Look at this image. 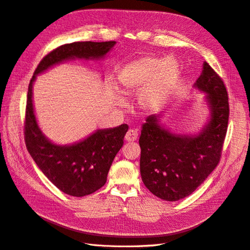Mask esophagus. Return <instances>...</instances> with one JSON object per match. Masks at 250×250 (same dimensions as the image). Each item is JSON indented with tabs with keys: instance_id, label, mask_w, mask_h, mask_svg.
<instances>
[{
	"instance_id": "1",
	"label": "esophagus",
	"mask_w": 250,
	"mask_h": 250,
	"mask_svg": "<svg viewBox=\"0 0 250 250\" xmlns=\"http://www.w3.org/2000/svg\"><path fill=\"white\" fill-rule=\"evenodd\" d=\"M138 139V132L134 129H129L125 134V140L127 142H134Z\"/></svg>"
}]
</instances>
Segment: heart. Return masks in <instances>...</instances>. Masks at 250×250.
Instances as JSON below:
<instances>
[{
  "mask_svg": "<svg viewBox=\"0 0 250 250\" xmlns=\"http://www.w3.org/2000/svg\"><path fill=\"white\" fill-rule=\"evenodd\" d=\"M178 75L174 59L144 57L127 64L119 75V82L126 94L139 90V103L145 110H156L167 101Z\"/></svg>",
  "mask_w": 250,
  "mask_h": 250,
  "instance_id": "b5f03b06",
  "label": "heart"
}]
</instances>
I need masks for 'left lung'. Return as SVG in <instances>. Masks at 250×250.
Wrapping results in <instances>:
<instances>
[{"mask_svg":"<svg viewBox=\"0 0 250 250\" xmlns=\"http://www.w3.org/2000/svg\"><path fill=\"white\" fill-rule=\"evenodd\" d=\"M207 93L210 121L196 137L173 134L146 119L140 137V169L144 185L158 198L177 201L191 195L220 162L228 131L229 95L221 77L208 63L195 83Z\"/></svg>","mask_w":250,"mask_h":250,"instance_id":"1","label":"left lung"}]
</instances>
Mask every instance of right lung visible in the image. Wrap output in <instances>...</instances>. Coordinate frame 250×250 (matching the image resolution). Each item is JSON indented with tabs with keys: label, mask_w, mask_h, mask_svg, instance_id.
<instances>
[{
	"label": "right lung",
	"mask_w": 250,
	"mask_h": 250,
	"mask_svg": "<svg viewBox=\"0 0 250 250\" xmlns=\"http://www.w3.org/2000/svg\"><path fill=\"white\" fill-rule=\"evenodd\" d=\"M116 42H75L62 44L44 56L30 80L24 134L26 147L36 165L60 191L82 197L99 190L107 179L113 158L123 146L128 125L97 130L71 146H58L42 133L34 116L32 85L37 74L72 58L98 59L106 55Z\"/></svg>",
	"instance_id": "1"
}]
</instances>
